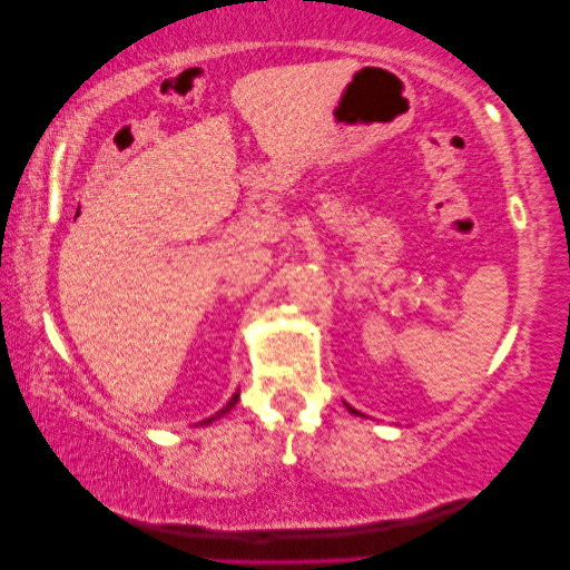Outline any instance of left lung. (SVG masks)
I'll return each mask as SVG.
<instances>
[{
	"mask_svg": "<svg viewBox=\"0 0 570 570\" xmlns=\"http://www.w3.org/2000/svg\"><path fill=\"white\" fill-rule=\"evenodd\" d=\"M353 412H355V410H353ZM355 415H357V412H355Z\"/></svg>",
	"mask_w": 570,
	"mask_h": 570,
	"instance_id": "left-lung-1",
	"label": "left lung"
}]
</instances>
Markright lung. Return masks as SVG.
Masks as SVG:
<instances>
[{
  "instance_id": "1",
  "label": "right lung",
  "mask_w": 570,
  "mask_h": 570,
  "mask_svg": "<svg viewBox=\"0 0 570 570\" xmlns=\"http://www.w3.org/2000/svg\"><path fill=\"white\" fill-rule=\"evenodd\" d=\"M236 402H238V394H233V400H230L228 404H225V407H223L220 412H217V417H220V415H225V412H228V410H233V407H236ZM213 420H215V417H207V420H202V423H213Z\"/></svg>"
}]
</instances>
